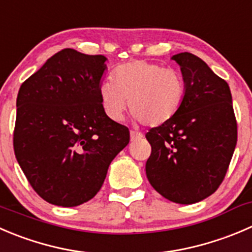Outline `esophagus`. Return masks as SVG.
Here are the masks:
<instances>
[{"label": "esophagus", "mask_w": 252, "mask_h": 252, "mask_svg": "<svg viewBox=\"0 0 252 252\" xmlns=\"http://www.w3.org/2000/svg\"><path fill=\"white\" fill-rule=\"evenodd\" d=\"M141 138H143V134L138 133V131L130 130V140L131 141H135V140H138V139H141Z\"/></svg>", "instance_id": "obj_1"}]
</instances>
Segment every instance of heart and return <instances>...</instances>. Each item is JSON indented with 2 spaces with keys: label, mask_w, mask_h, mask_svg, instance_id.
<instances>
[{
  "label": "heart",
  "mask_w": 252,
  "mask_h": 252,
  "mask_svg": "<svg viewBox=\"0 0 252 252\" xmlns=\"http://www.w3.org/2000/svg\"><path fill=\"white\" fill-rule=\"evenodd\" d=\"M99 102L112 121H121L128 108L139 122L149 126L168 123L182 107L186 82L175 69L156 63L133 60L114 71V80L106 77L98 86Z\"/></svg>",
  "instance_id": "b5f03b06"
}]
</instances>
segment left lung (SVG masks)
Returning a JSON list of instances; mask_svg holds the SVG:
<instances>
[{"label":"left lung","instance_id":"1","mask_svg":"<svg viewBox=\"0 0 252 252\" xmlns=\"http://www.w3.org/2000/svg\"><path fill=\"white\" fill-rule=\"evenodd\" d=\"M171 59L180 65L186 98L168 123L146 133V177L168 201L193 204L223 182L236 146V121L229 85L202 59L191 53Z\"/></svg>","mask_w":252,"mask_h":252}]
</instances>
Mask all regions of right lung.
Here are the masks:
<instances>
[{
	"mask_svg": "<svg viewBox=\"0 0 252 252\" xmlns=\"http://www.w3.org/2000/svg\"><path fill=\"white\" fill-rule=\"evenodd\" d=\"M103 55L63 49L22 84L13 134L16 158L46 202L76 207L101 189L129 129L106 116L98 86Z\"/></svg>",
	"mask_w": 252,
	"mask_h": 252,
	"instance_id": "1",
	"label": "right lung"
}]
</instances>
